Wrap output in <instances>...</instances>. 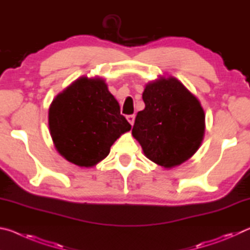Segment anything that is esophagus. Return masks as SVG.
I'll return each instance as SVG.
<instances>
[{"label":"esophagus","mask_w":250,"mask_h":250,"mask_svg":"<svg viewBox=\"0 0 250 250\" xmlns=\"http://www.w3.org/2000/svg\"><path fill=\"white\" fill-rule=\"evenodd\" d=\"M134 115H131V116H126V120L129 121V124L131 125H134Z\"/></svg>","instance_id":"obj_1"}]
</instances>
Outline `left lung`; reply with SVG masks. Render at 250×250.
<instances>
[{"label":"left lung","mask_w":250,"mask_h":250,"mask_svg":"<svg viewBox=\"0 0 250 250\" xmlns=\"http://www.w3.org/2000/svg\"><path fill=\"white\" fill-rule=\"evenodd\" d=\"M146 108L135 117L132 135L152 162L163 168L181 166L195 154L205 133L200 100L179 79L160 76L146 84Z\"/></svg>","instance_id":"left-lung-1"}]
</instances>
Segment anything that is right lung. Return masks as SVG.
I'll return each mask as SVG.
<instances>
[{
	"instance_id": "1",
	"label": "right lung",
	"mask_w": 250,
	"mask_h": 250,
	"mask_svg": "<svg viewBox=\"0 0 250 250\" xmlns=\"http://www.w3.org/2000/svg\"><path fill=\"white\" fill-rule=\"evenodd\" d=\"M55 149L68 162L92 167L131 129L120 105L101 77L82 76L55 97L48 110Z\"/></svg>"
}]
</instances>
